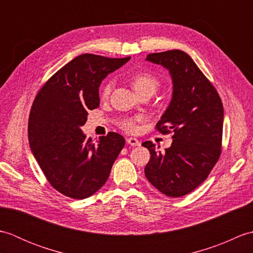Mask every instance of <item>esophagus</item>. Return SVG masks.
Masks as SVG:
<instances>
[{"label":"esophagus","instance_id":"1","mask_svg":"<svg viewBox=\"0 0 253 253\" xmlns=\"http://www.w3.org/2000/svg\"><path fill=\"white\" fill-rule=\"evenodd\" d=\"M126 141L128 144H130V146L132 147H136V146H140V141L138 140V139L136 138H132V137H129L126 139Z\"/></svg>","mask_w":253,"mask_h":253}]
</instances>
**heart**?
<instances>
[{
    "label": "heart",
    "mask_w": 253,
    "mask_h": 253,
    "mask_svg": "<svg viewBox=\"0 0 253 253\" xmlns=\"http://www.w3.org/2000/svg\"><path fill=\"white\" fill-rule=\"evenodd\" d=\"M130 84L135 89L139 95L143 94H153L161 85V80L157 75L148 71H139L130 77ZM112 89V82H105L102 84L100 90V96L102 99H106L110 95ZM142 116H131L123 117L118 121V126L127 132H136L138 130V124L142 122Z\"/></svg>",
    "instance_id": "1"
}]
</instances>
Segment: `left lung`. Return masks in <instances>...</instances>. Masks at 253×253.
<instances>
[{
    "label": "left lung",
    "mask_w": 253,
    "mask_h": 253,
    "mask_svg": "<svg viewBox=\"0 0 253 253\" xmlns=\"http://www.w3.org/2000/svg\"><path fill=\"white\" fill-rule=\"evenodd\" d=\"M147 60L166 67L174 84L173 99L155 129L173 132L165 152L152 141L142 143L151 158L144 169L147 179L168 197H182L208 178L222 152L224 109L215 87L180 50L152 53Z\"/></svg>",
    "instance_id": "1"
}]
</instances>
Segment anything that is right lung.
I'll return each instance as SVG.
<instances>
[{
  "label": "right lung",
  "instance_id": "obj_1",
  "mask_svg": "<svg viewBox=\"0 0 253 253\" xmlns=\"http://www.w3.org/2000/svg\"><path fill=\"white\" fill-rule=\"evenodd\" d=\"M129 60L85 53L58 69L38 91L28 121L30 148L47 181L64 196H92L105 184L125 146L117 132L93 143L80 128L88 112L100 105L102 79Z\"/></svg>",
  "mask_w": 253,
  "mask_h": 253
}]
</instances>
